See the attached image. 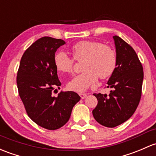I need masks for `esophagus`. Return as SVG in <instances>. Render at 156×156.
I'll return each mask as SVG.
<instances>
[{"instance_id":"obj_1","label":"esophagus","mask_w":156,"mask_h":156,"mask_svg":"<svg viewBox=\"0 0 156 156\" xmlns=\"http://www.w3.org/2000/svg\"><path fill=\"white\" fill-rule=\"evenodd\" d=\"M79 96H81V99H85V98L87 97V93H79Z\"/></svg>"}]
</instances>
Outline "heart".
<instances>
[{
  "label": "heart",
  "instance_id": "b5f03b06",
  "mask_svg": "<svg viewBox=\"0 0 156 156\" xmlns=\"http://www.w3.org/2000/svg\"><path fill=\"white\" fill-rule=\"evenodd\" d=\"M73 57L65 52H58L55 57L57 71L63 74L73 72L75 60L82 62V73L75 76L67 83L69 90L83 92L96 83L98 77L106 79L112 75L117 66V54L111 46L96 41H81L72 48Z\"/></svg>",
  "mask_w": 156,
  "mask_h": 156
}]
</instances>
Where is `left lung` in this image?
<instances>
[{
    "mask_svg": "<svg viewBox=\"0 0 156 156\" xmlns=\"http://www.w3.org/2000/svg\"><path fill=\"white\" fill-rule=\"evenodd\" d=\"M117 66L108 81L110 94L94 93L98 104L93 117L101 125L114 128L129 119L137 109L142 93L144 70L135 51L118 36H114Z\"/></svg>",
    "mask_w": 156,
    "mask_h": 156,
    "instance_id": "1",
    "label": "left lung"
}]
</instances>
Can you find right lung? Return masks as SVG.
I'll return each mask as SVG.
<instances>
[{"label": "right lung", "instance_id": "1", "mask_svg": "<svg viewBox=\"0 0 156 156\" xmlns=\"http://www.w3.org/2000/svg\"><path fill=\"white\" fill-rule=\"evenodd\" d=\"M65 43L50 37L39 39L23 54L17 73L18 90L27 115L48 130L64 126L81 99L73 91H60L56 97L52 95L61 86L55 65V52Z\"/></svg>", "mask_w": 156, "mask_h": 156}]
</instances>
